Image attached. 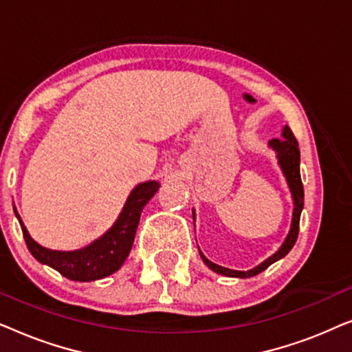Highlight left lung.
<instances>
[{"mask_svg": "<svg viewBox=\"0 0 352 352\" xmlns=\"http://www.w3.org/2000/svg\"><path fill=\"white\" fill-rule=\"evenodd\" d=\"M274 151L277 152V158L278 163H280V168L283 171V175L287 177L288 187H290L292 195H293V201H295V210H293V219H292V229L288 232L285 242L280 248H278L277 253H274L271 258H267L266 261L259 264L252 271H232V269L218 266V264L211 263L208 258L205 256L204 253L200 252V256L204 259V263L208 266L211 271L223 274V276L228 277H240V278H247V277H253L258 276L259 272H263L264 269H267L272 263L278 261V259L285 256V254L290 252L295 245L296 239H298V232H300V216H301V210L302 205H305V189H302V182H301V175H300V147H298V141L295 138V134L292 133V129L285 126L282 131V138H276L269 142Z\"/></svg>", "mask_w": 352, "mask_h": 352, "instance_id": "left-lung-1", "label": "left lung"}]
</instances>
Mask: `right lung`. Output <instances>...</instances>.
<instances>
[{
	"instance_id": "obj_1",
	"label": "right lung",
	"mask_w": 352,
	"mask_h": 352,
	"mask_svg": "<svg viewBox=\"0 0 352 352\" xmlns=\"http://www.w3.org/2000/svg\"><path fill=\"white\" fill-rule=\"evenodd\" d=\"M158 187H160V184L157 181H147L139 184L129 194L122 214L118 216L117 223L112 226V229H109L102 237L94 240L86 248L75 250V252H54V250H47L38 245L28 235L16 208H14V211H16L19 223H21L27 247L38 261L56 269L57 272H60L62 276L70 278V280H99V278H104L118 271L124 259L128 258L142 208L155 195Z\"/></svg>"
}]
</instances>
